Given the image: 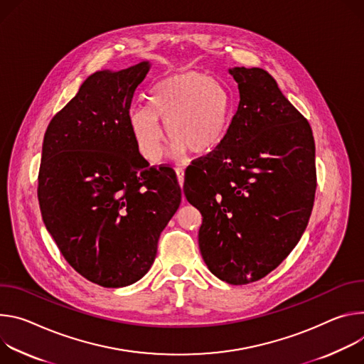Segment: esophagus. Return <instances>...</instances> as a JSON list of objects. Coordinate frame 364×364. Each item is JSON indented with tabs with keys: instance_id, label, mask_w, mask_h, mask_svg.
<instances>
[{
	"instance_id": "34e87169",
	"label": "esophagus",
	"mask_w": 364,
	"mask_h": 364,
	"mask_svg": "<svg viewBox=\"0 0 364 364\" xmlns=\"http://www.w3.org/2000/svg\"><path fill=\"white\" fill-rule=\"evenodd\" d=\"M176 178L181 186H183V179H185V171L182 168H176Z\"/></svg>"
}]
</instances>
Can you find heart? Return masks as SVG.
<instances>
[{"instance_id": "heart-1", "label": "heart", "mask_w": 364, "mask_h": 364, "mask_svg": "<svg viewBox=\"0 0 364 364\" xmlns=\"http://www.w3.org/2000/svg\"><path fill=\"white\" fill-rule=\"evenodd\" d=\"M232 95L220 80L199 72L171 75L151 88L149 107L130 114V126L141 156L157 161L164 153V129L173 150L208 154L225 139L232 118Z\"/></svg>"}]
</instances>
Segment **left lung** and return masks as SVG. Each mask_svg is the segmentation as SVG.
Returning a JSON list of instances; mask_svg holds the SVG:
<instances>
[{
	"instance_id": "obj_1",
	"label": "left lung",
	"mask_w": 364,
	"mask_h": 364,
	"mask_svg": "<svg viewBox=\"0 0 364 364\" xmlns=\"http://www.w3.org/2000/svg\"><path fill=\"white\" fill-rule=\"evenodd\" d=\"M240 102L223 143L185 172L188 203L203 215L199 250L231 285L256 282L301 240L316 189L308 119L260 68H232Z\"/></svg>"
}]
</instances>
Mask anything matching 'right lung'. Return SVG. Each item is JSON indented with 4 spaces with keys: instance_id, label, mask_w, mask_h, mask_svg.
I'll return each mask as SVG.
<instances>
[{
    "instance_id": "obj_1",
    "label": "right lung",
    "mask_w": 364,
    "mask_h": 364,
    "mask_svg": "<svg viewBox=\"0 0 364 364\" xmlns=\"http://www.w3.org/2000/svg\"><path fill=\"white\" fill-rule=\"evenodd\" d=\"M149 62L92 73L45 133L37 198L65 260L104 288L141 279L181 204L176 173L149 166L130 107Z\"/></svg>"
}]
</instances>
